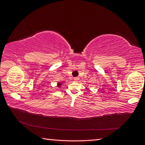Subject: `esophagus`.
Masks as SVG:
<instances>
[{"label":"esophagus","instance_id":"esophagus-1","mask_svg":"<svg viewBox=\"0 0 145 145\" xmlns=\"http://www.w3.org/2000/svg\"><path fill=\"white\" fill-rule=\"evenodd\" d=\"M78 80H79V78H78V77H74V81L77 82Z\"/></svg>","mask_w":145,"mask_h":145}]
</instances>
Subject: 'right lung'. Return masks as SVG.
<instances>
[{
	"label": "right lung",
	"instance_id": "1",
	"mask_svg": "<svg viewBox=\"0 0 145 145\" xmlns=\"http://www.w3.org/2000/svg\"><path fill=\"white\" fill-rule=\"evenodd\" d=\"M62 82H58L57 83V86H58V88H60V86H61V85H62Z\"/></svg>",
	"mask_w": 145,
	"mask_h": 145
}]
</instances>
